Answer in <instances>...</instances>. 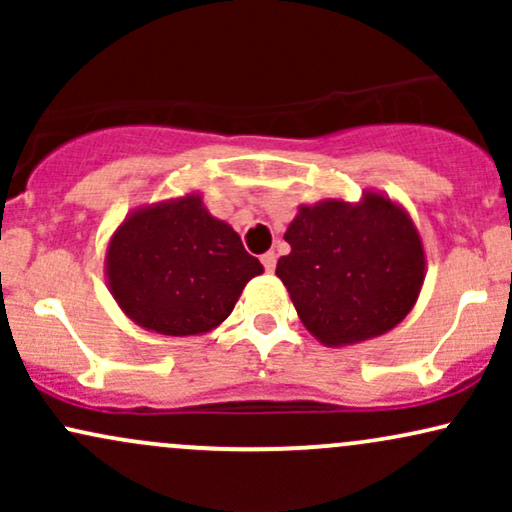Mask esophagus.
Instances as JSON below:
<instances>
[{
  "label": "esophagus",
  "mask_w": 512,
  "mask_h": 512,
  "mask_svg": "<svg viewBox=\"0 0 512 512\" xmlns=\"http://www.w3.org/2000/svg\"><path fill=\"white\" fill-rule=\"evenodd\" d=\"M260 260H262L264 269H267V272H274V267H276V255H274V252H264Z\"/></svg>",
  "instance_id": "esophagus-1"
}]
</instances>
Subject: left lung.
Here are the masks:
<instances>
[{
  "instance_id": "1",
  "label": "left lung",
  "mask_w": 512,
  "mask_h": 512,
  "mask_svg": "<svg viewBox=\"0 0 512 512\" xmlns=\"http://www.w3.org/2000/svg\"><path fill=\"white\" fill-rule=\"evenodd\" d=\"M276 262L298 317L320 344L349 346L395 330L419 301L426 250L409 211L378 190L358 202L301 204Z\"/></svg>"
}]
</instances>
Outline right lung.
Wrapping results in <instances>:
<instances>
[{
    "label": "right lung",
    "mask_w": 512,
    "mask_h": 512,
    "mask_svg": "<svg viewBox=\"0 0 512 512\" xmlns=\"http://www.w3.org/2000/svg\"><path fill=\"white\" fill-rule=\"evenodd\" d=\"M264 267L199 192L144 204L125 216L105 250V281L134 325L197 337L221 325Z\"/></svg>",
    "instance_id": "right-lung-1"
}]
</instances>
